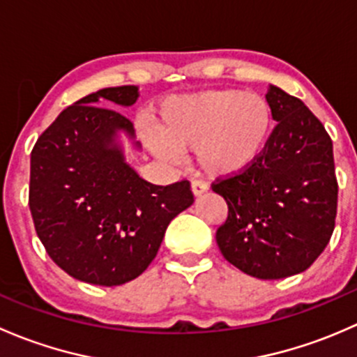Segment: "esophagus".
Instances as JSON below:
<instances>
[{
    "instance_id": "esophagus-1",
    "label": "esophagus",
    "mask_w": 357,
    "mask_h": 357,
    "mask_svg": "<svg viewBox=\"0 0 357 357\" xmlns=\"http://www.w3.org/2000/svg\"><path fill=\"white\" fill-rule=\"evenodd\" d=\"M207 190H208L207 183H204V181H192V192H193V195H195V197L204 195V193L207 192Z\"/></svg>"
}]
</instances>
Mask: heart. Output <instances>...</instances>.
I'll return each mask as SVG.
<instances>
[{
    "instance_id": "heart-1",
    "label": "heart",
    "mask_w": 357,
    "mask_h": 357,
    "mask_svg": "<svg viewBox=\"0 0 357 357\" xmlns=\"http://www.w3.org/2000/svg\"><path fill=\"white\" fill-rule=\"evenodd\" d=\"M273 126L271 105L259 93L211 89L164 100L157 128L142 126V136L162 160L178 162L179 150L195 149L202 172L235 178L261 160Z\"/></svg>"
}]
</instances>
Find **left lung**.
Listing matches in <instances>:
<instances>
[{"instance_id": "left-lung-1", "label": "left lung", "mask_w": 357, "mask_h": 357, "mask_svg": "<svg viewBox=\"0 0 357 357\" xmlns=\"http://www.w3.org/2000/svg\"><path fill=\"white\" fill-rule=\"evenodd\" d=\"M275 121L261 160L212 186L228 204L215 233L228 262L259 280L305 271L328 245L337 218L333 143L314 114L269 84Z\"/></svg>"}]
</instances>
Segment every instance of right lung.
<instances>
[{"mask_svg": "<svg viewBox=\"0 0 357 357\" xmlns=\"http://www.w3.org/2000/svg\"><path fill=\"white\" fill-rule=\"evenodd\" d=\"M138 96V86L98 89L67 107L32 149L36 233L79 282L115 287L138 278L169 222L193 204L188 181L152 185L126 162L122 136L142 145L131 121L105 107H131Z\"/></svg>", "mask_w": 357, "mask_h": 357, "instance_id": "add662e5", "label": "right lung"}]
</instances>
